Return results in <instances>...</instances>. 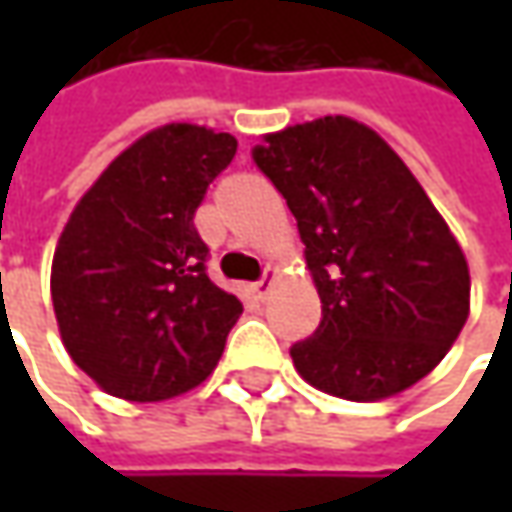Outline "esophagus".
<instances>
[{
    "label": "esophagus",
    "instance_id": "1",
    "mask_svg": "<svg viewBox=\"0 0 512 512\" xmlns=\"http://www.w3.org/2000/svg\"><path fill=\"white\" fill-rule=\"evenodd\" d=\"M267 290H270V276L265 273V276H262V279H259L256 285H253V293H256V299H265Z\"/></svg>",
    "mask_w": 512,
    "mask_h": 512
}]
</instances>
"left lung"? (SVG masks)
I'll use <instances>...</instances> for the list:
<instances>
[{
	"instance_id": "obj_1",
	"label": "left lung",
	"mask_w": 512,
	"mask_h": 512,
	"mask_svg": "<svg viewBox=\"0 0 512 512\" xmlns=\"http://www.w3.org/2000/svg\"><path fill=\"white\" fill-rule=\"evenodd\" d=\"M253 162L296 216L322 299L319 327L290 347L302 379L350 402L424 379L467 322L470 273L416 176L347 116L270 133Z\"/></svg>"
}]
</instances>
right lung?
Wrapping results in <instances>:
<instances>
[{"label": "right lung", "instance_id": "obj_1", "mask_svg": "<svg viewBox=\"0 0 512 512\" xmlns=\"http://www.w3.org/2000/svg\"><path fill=\"white\" fill-rule=\"evenodd\" d=\"M236 139L165 125L133 142L59 236L50 296L70 359L110 396L162 402L213 373L242 302L207 276L193 216Z\"/></svg>", "mask_w": 512, "mask_h": 512}]
</instances>
